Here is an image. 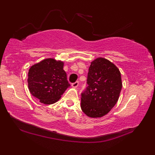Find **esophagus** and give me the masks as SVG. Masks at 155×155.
Instances as JSON below:
<instances>
[{
  "mask_svg": "<svg viewBox=\"0 0 155 155\" xmlns=\"http://www.w3.org/2000/svg\"><path fill=\"white\" fill-rule=\"evenodd\" d=\"M78 85V81H76V82L72 83V86L73 87H74V88L77 87Z\"/></svg>",
  "mask_w": 155,
  "mask_h": 155,
  "instance_id": "obj_1",
  "label": "esophagus"
}]
</instances>
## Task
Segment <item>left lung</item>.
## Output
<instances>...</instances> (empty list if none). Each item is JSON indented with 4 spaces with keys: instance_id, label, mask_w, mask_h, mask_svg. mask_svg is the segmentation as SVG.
<instances>
[{
    "instance_id": "8db88e82",
    "label": "left lung",
    "mask_w": 155,
    "mask_h": 155,
    "mask_svg": "<svg viewBox=\"0 0 155 155\" xmlns=\"http://www.w3.org/2000/svg\"><path fill=\"white\" fill-rule=\"evenodd\" d=\"M87 83L81 93V109L89 117H103L119 98L122 87L120 70L109 60L97 58L89 68Z\"/></svg>"
}]
</instances>
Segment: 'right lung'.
Wrapping results in <instances>:
<instances>
[{
  "label": "right lung",
  "mask_w": 155,
  "mask_h": 155,
  "mask_svg": "<svg viewBox=\"0 0 155 155\" xmlns=\"http://www.w3.org/2000/svg\"><path fill=\"white\" fill-rule=\"evenodd\" d=\"M63 68L64 62L52 58L32 65L28 70L27 80L32 96L46 104L58 101L70 86Z\"/></svg>",
  "instance_id": "add662e5"
}]
</instances>
